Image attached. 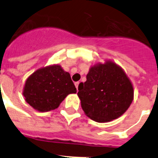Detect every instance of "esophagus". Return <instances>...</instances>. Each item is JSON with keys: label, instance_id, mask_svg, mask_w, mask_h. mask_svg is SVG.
<instances>
[{"label": "esophagus", "instance_id": "34e87169", "mask_svg": "<svg viewBox=\"0 0 158 158\" xmlns=\"http://www.w3.org/2000/svg\"><path fill=\"white\" fill-rule=\"evenodd\" d=\"M79 84H80V82H79V81L75 82V86H76L77 90V91H78V86H79Z\"/></svg>", "mask_w": 158, "mask_h": 158}]
</instances>
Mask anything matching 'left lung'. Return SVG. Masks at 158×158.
Segmentation results:
<instances>
[{"instance_id": "8db88e82", "label": "left lung", "mask_w": 158, "mask_h": 158, "mask_svg": "<svg viewBox=\"0 0 158 158\" xmlns=\"http://www.w3.org/2000/svg\"><path fill=\"white\" fill-rule=\"evenodd\" d=\"M77 96L84 112L97 123H107L126 112L134 100L132 82L121 66L111 60L95 64Z\"/></svg>"}]
</instances>
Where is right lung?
I'll return each instance as SVG.
<instances>
[{"instance_id": "1", "label": "right lung", "mask_w": 158, "mask_h": 158, "mask_svg": "<svg viewBox=\"0 0 158 158\" xmlns=\"http://www.w3.org/2000/svg\"><path fill=\"white\" fill-rule=\"evenodd\" d=\"M76 93L70 74L54 64L40 68L27 78L23 96L35 110L46 112L58 108L68 95Z\"/></svg>"}]
</instances>
